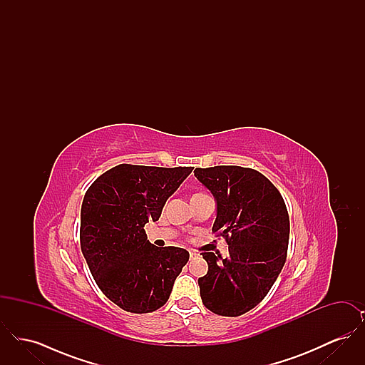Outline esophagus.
<instances>
[{
	"instance_id": "1",
	"label": "esophagus",
	"mask_w": 365,
	"mask_h": 365,
	"mask_svg": "<svg viewBox=\"0 0 365 365\" xmlns=\"http://www.w3.org/2000/svg\"><path fill=\"white\" fill-rule=\"evenodd\" d=\"M189 255H190V260H192L194 257H197V256H198V253H195V252H192V250L189 252Z\"/></svg>"
}]
</instances>
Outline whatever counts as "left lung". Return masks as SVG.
I'll return each instance as SVG.
<instances>
[{"label": "left lung", "instance_id": "8db88e82", "mask_svg": "<svg viewBox=\"0 0 365 365\" xmlns=\"http://www.w3.org/2000/svg\"><path fill=\"white\" fill-rule=\"evenodd\" d=\"M217 202L212 232L223 237L228 256L202 252L208 272L198 279L210 312L237 317L259 305L287 257L290 220L278 189L256 170L237 165L195 168Z\"/></svg>", "mask_w": 365, "mask_h": 365}]
</instances>
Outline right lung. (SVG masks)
<instances>
[{
    "mask_svg": "<svg viewBox=\"0 0 365 365\" xmlns=\"http://www.w3.org/2000/svg\"><path fill=\"white\" fill-rule=\"evenodd\" d=\"M191 171L119 164L87 189L81 210L82 253L100 290L127 312L161 308L189 261L182 247L152 245L143 227L158 220L165 201Z\"/></svg>",
    "mask_w": 365,
    "mask_h": 365,
    "instance_id": "obj_1",
    "label": "right lung"
}]
</instances>
